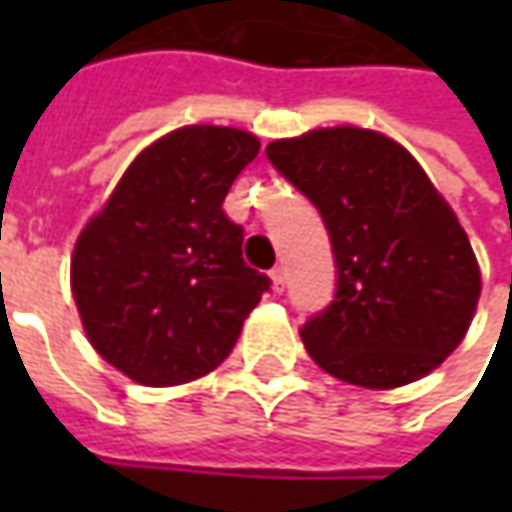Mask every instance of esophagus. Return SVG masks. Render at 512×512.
<instances>
[{
    "label": "esophagus",
    "instance_id": "34e87169",
    "mask_svg": "<svg viewBox=\"0 0 512 512\" xmlns=\"http://www.w3.org/2000/svg\"><path fill=\"white\" fill-rule=\"evenodd\" d=\"M270 279H273V290H276V293H282V290H285V267H273V270H270Z\"/></svg>",
    "mask_w": 512,
    "mask_h": 512
}]
</instances>
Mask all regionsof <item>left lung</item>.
Wrapping results in <instances>:
<instances>
[{
  "instance_id": "left-lung-1",
  "label": "left lung",
  "mask_w": 512,
  "mask_h": 512,
  "mask_svg": "<svg viewBox=\"0 0 512 512\" xmlns=\"http://www.w3.org/2000/svg\"><path fill=\"white\" fill-rule=\"evenodd\" d=\"M265 153L322 213L333 245L336 296L299 330L313 362L370 390L436 370L473 322L482 276L422 165L399 142L350 125L279 139Z\"/></svg>"
}]
</instances>
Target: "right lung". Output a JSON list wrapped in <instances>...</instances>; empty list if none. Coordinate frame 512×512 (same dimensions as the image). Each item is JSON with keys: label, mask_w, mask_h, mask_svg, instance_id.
Listing matches in <instances>:
<instances>
[{"label": "right lung", "mask_w": 512, "mask_h": 512, "mask_svg": "<svg viewBox=\"0 0 512 512\" xmlns=\"http://www.w3.org/2000/svg\"><path fill=\"white\" fill-rule=\"evenodd\" d=\"M256 153L245 130H173L130 162L79 233L70 287L82 325L133 382L170 387L216 370L270 290L242 259L245 230L222 210Z\"/></svg>", "instance_id": "add662e5"}]
</instances>
